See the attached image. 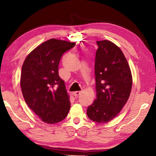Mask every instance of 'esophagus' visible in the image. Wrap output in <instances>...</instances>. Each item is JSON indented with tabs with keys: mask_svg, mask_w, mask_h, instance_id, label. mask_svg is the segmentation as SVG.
<instances>
[{
	"mask_svg": "<svg viewBox=\"0 0 156 156\" xmlns=\"http://www.w3.org/2000/svg\"><path fill=\"white\" fill-rule=\"evenodd\" d=\"M80 94H81V92L80 91H76V92H74V93H73V94H74V96L76 98H78V96L80 95Z\"/></svg>",
	"mask_w": 156,
	"mask_h": 156,
	"instance_id": "obj_1",
	"label": "esophagus"
}]
</instances>
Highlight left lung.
<instances>
[{
  "instance_id": "1",
  "label": "left lung",
  "mask_w": 156,
  "mask_h": 156,
  "mask_svg": "<svg viewBox=\"0 0 156 156\" xmlns=\"http://www.w3.org/2000/svg\"><path fill=\"white\" fill-rule=\"evenodd\" d=\"M94 73L97 98L88 107L92 121L105 123L111 121L127 102L132 87L131 69L118 46L107 41H98Z\"/></svg>"
}]
</instances>
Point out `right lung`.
I'll return each instance as SVG.
<instances>
[{"label": "right lung", "mask_w": 156, "mask_h": 156, "mask_svg": "<svg viewBox=\"0 0 156 156\" xmlns=\"http://www.w3.org/2000/svg\"><path fill=\"white\" fill-rule=\"evenodd\" d=\"M75 43L51 39L34 49L25 59L21 74L23 98L30 109L48 124L60 122L70 108L64 81L58 74L62 55Z\"/></svg>", "instance_id": "add662e5"}]
</instances>
